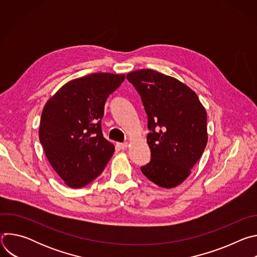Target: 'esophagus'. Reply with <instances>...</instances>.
I'll use <instances>...</instances> for the list:
<instances>
[{
    "mask_svg": "<svg viewBox=\"0 0 257 257\" xmlns=\"http://www.w3.org/2000/svg\"><path fill=\"white\" fill-rule=\"evenodd\" d=\"M117 146L120 149V150H126L127 146H128V143L127 142H123V143H117Z\"/></svg>",
    "mask_w": 257,
    "mask_h": 257,
    "instance_id": "esophagus-1",
    "label": "esophagus"
}]
</instances>
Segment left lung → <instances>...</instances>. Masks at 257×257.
I'll use <instances>...</instances> for the list:
<instances>
[{
	"label": "left lung",
	"mask_w": 257,
	"mask_h": 257,
	"mask_svg": "<svg viewBox=\"0 0 257 257\" xmlns=\"http://www.w3.org/2000/svg\"><path fill=\"white\" fill-rule=\"evenodd\" d=\"M127 80L141 96L148 115L152 159L143 175L163 188L184 181L206 143V111L197 94L178 79L151 69L130 72Z\"/></svg>",
	"instance_id": "8db88e82"
}]
</instances>
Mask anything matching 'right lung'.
Masks as SVG:
<instances>
[{
  "mask_svg": "<svg viewBox=\"0 0 257 257\" xmlns=\"http://www.w3.org/2000/svg\"><path fill=\"white\" fill-rule=\"evenodd\" d=\"M125 75L92 73L63 85L46 103L40 141L56 173L71 188H81L101 174L115 146L101 132L104 103Z\"/></svg>",
  "mask_w": 257,
  "mask_h": 257,
  "instance_id": "1",
  "label": "right lung"
}]
</instances>
